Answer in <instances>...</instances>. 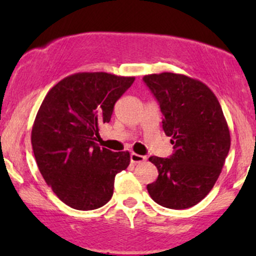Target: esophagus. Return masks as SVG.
<instances>
[{
	"label": "esophagus",
	"mask_w": 256,
	"mask_h": 256,
	"mask_svg": "<svg viewBox=\"0 0 256 256\" xmlns=\"http://www.w3.org/2000/svg\"><path fill=\"white\" fill-rule=\"evenodd\" d=\"M130 158H131L132 164H140V162H144V161L146 160V156H143V155H140V154H136V152H132Z\"/></svg>",
	"instance_id": "obj_1"
}]
</instances>
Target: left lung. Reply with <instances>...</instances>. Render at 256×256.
Instances as JSON below:
<instances>
[{
	"label": "left lung",
	"mask_w": 256,
	"mask_h": 256,
	"mask_svg": "<svg viewBox=\"0 0 256 256\" xmlns=\"http://www.w3.org/2000/svg\"><path fill=\"white\" fill-rule=\"evenodd\" d=\"M143 80L160 104L162 128L174 148L171 158H149L158 176L146 189L166 208L192 207L212 190L230 150L222 106L207 85L188 76L164 72Z\"/></svg>",
	"instance_id": "obj_1"
}]
</instances>
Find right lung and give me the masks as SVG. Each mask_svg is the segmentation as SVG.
Wrapping results in <instances>:
<instances>
[{
    "label": "right lung",
    "mask_w": 256,
    "mask_h": 256,
    "mask_svg": "<svg viewBox=\"0 0 256 256\" xmlns=\"http://www.w3.org/2000/svg\"><path fill=\"white\" fill-rule=\"evenodd\" d=\"M134 77L79 72L64 78L44 98L31 143L44 180L64 204L79 210L102 207L113 196L114 178L130 165V152L95 143L116 102Z\"/></svg>",
    "instance_id": "right-lung-1"
}]
</instances>
